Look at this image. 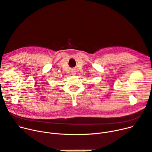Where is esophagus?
<instances>
[{"instance_id":"esophagus-1","label":"esophagus","mask_w":152,"mask_h":152,"mask_svg":"<svg viewBox=\"0 0 152 152\" xmlns=\"http://www.w3.org/2000/svg\"><path fill=\"white\" fill-rule=\"evenodd\" d=\"M71 74H72V75H76V71H75V70H72V71H71Z\"/></svg>"}]
</instances>
